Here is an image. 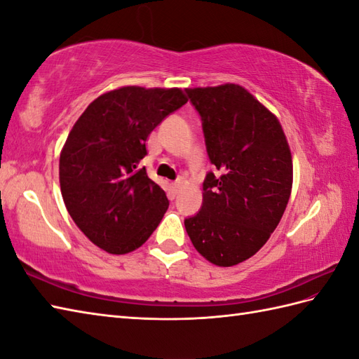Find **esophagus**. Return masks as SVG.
Returning a JSON list of instances; mask_svg holds the SVG:
<instances>
[{
    "label": "esophagus",
    "mask_w": 359,
    "mask_h": 359,
    "mask_svg": "<svg viewBox=\"0 0 359 359\" xmlns=\"http://www.w3.org/2000/svg\"><path fill=\"white\" fill-rule=\"evenodd\" d=\"M180 184L182 182L180 180H177V182H172L171 184V193H172V196H175L179 193V188H180Z\"/></svg>",
    "instance_id": "esophagus-1"
}]
</instances>
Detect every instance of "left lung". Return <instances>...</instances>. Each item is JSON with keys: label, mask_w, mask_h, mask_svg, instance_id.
Segmentation results:
<instances>
[{"label": "left lung", "mask_w": 359, "mask_h": 359, "mask_svg": "<svg viewBox=\"0 0 359 359\" xmlns=\"http://www.w3.org/2000/svg\"><path fill=\"white\" fill-rule=\"evenodd\" d=\"M202 118L210 162L202 208L185 219L194 248L219 266L256 255L284 215L293 162L278 117L233 83L185 89Z\"/></svg>", "instance_id": "obj_1"}]
</instances>
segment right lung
Listing matches in <instances>:
<instances>
[{
	"label": "right lung",
	"instance_id": "right-lung-1",
	"mask_svg": "<svg viewBox=\"0 0 359 359\" xmlns=\"http://www.w3.org/2000/svg\"><path fill=\"white\" fill-rule=\"evenodd\" d=\"M188 102L179 88L123 86L90 103L60 154V187L72 220L111 255L142 247L168 210L147 170V140L160 121Z\"/></svg>",
	"mask_w": 359,
	"mask_h": 359
}]
</instances>
